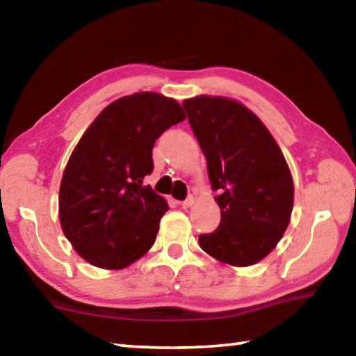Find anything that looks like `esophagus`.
Segmentation results:
<instances>
[{"mask_svg":"<svg viewBox=\"0 0 356 356\" xmlns=\"http://www.w3.org/2000/svg\"><path fill=\"white\" fill-rule=\"evenodd\" d=\"M179 204H180V206H182V209H190V207L193 206V204H195V197H193V196H188V197H186L185 201L179 202Z\"/></svg>","mask_w":356,"mask_h":356,"instance_id":"esophagus-1","label":"esophagus"}]
</instances>
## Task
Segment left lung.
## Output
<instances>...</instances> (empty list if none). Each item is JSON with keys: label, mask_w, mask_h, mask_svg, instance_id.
<instances>
[{"label": "left lung", "mask_w": 356, "mask_h": 356, "mask_svg": "<svg viewBox=\"0 0 356 356\" xmlns=\"http://www.w3.org/2000/svg\"><path fill=\"white\" fill-rule=\"evenodd\" d=\"M182 105L207 159L221 210L216 231L200 246L221 264L250 267L284 236L293 209V180L278 143L250 108L221 95H196Z\"/></svg>", "instance_id": "obj_1"}]
</instances>
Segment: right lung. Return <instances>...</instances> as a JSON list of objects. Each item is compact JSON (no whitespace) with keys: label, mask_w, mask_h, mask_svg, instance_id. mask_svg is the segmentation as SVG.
<instances>
[{"label":"right lung","mask_w":356,"mask_h":356,"mask_svg":"<svg viewBox=\"0 0 356 356\" xmlns=\"http://www.w3.org/2000/svg\"><path fill=\"white\" fill-rule=\"evenodd\" d=\"M184 119L177 100L136 92L111 102L84 131L59 186V222L84 261L120 270L152 248L168 202L143 179L156 138Z\"/></svg>","instance_id":"obj_1"}]
</instances>
